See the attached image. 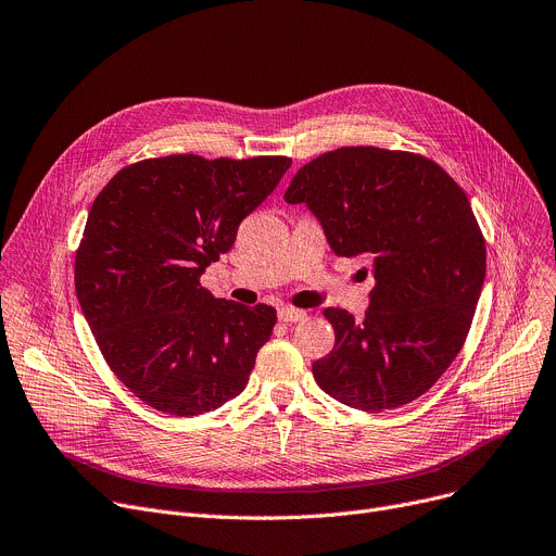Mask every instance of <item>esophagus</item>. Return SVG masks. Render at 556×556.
Segmentation results:
<instances>
[{
  "label": "esophagus",
  "instance_id": "esophagus-1",
  "mask_svg": "<svg viewBox=\"0 0 556 556\" xmlns=\"http://www.w3.org/2000/svg\"><path fill=\"white\" fill-rule=\"evenodd\" d=\"M279 319L286 325H295V323H302V319L306 317V311H300V308H290V306H283L277 311Z\"/></svg>",
  "mask_w": 556,
  "mask_h": 556
}]
</instances>
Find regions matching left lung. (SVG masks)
I'll return each mask as SVG.
<instances>
[{"instance_id": "obj_1", "label": "left lung", "mask_w": 556, "mask_h": 556, "mask_svg": "<svg viewBox=\"0 0 556 556\" xmlns=\"http://www.w3.org/2000/svg\"><path fill=\"white\" fill-rule=\"evenodd\" d=\"M283 200L306 204L338 256L371 258L365 317L325 311L336 346L313 363L317 386L367 413L419 399L459 354L484 283L469 198L421 155L352 146L302 166Z\"/></svg>"}]
</instances>
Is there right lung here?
<instances>
[{
    "label": "right lung",
    "instance_id": "1",
    "mask_svg": "<svg viewBox=\"0 0 556 556\" xmlns=\"http://www.w3.org/2000/svg\"><path fill=\"white\" fill-rule=\"evenodd\" d=\"M290 164L168 155L122 168L97 195L76 298L105 363L146 405L195 417L245 390L277 311L218 300L200 277Z\"/></svg>",
    "mask_w": 556,
    "mask_h": 556
}]
</instances>
